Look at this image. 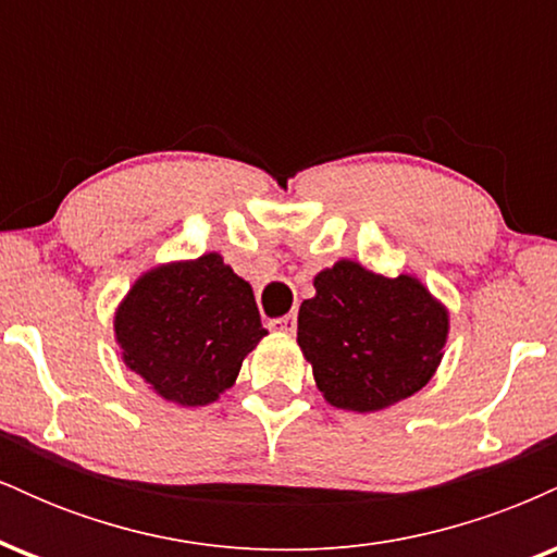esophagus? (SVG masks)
Returning a JSON list of instances; mask_svg holds the SVG:
<instances>
[{
    "instance_id": "obj_1",
    "label": "esophagus",
    "mask_w": 557,
    "mask_h": 557,
    "mask_svg": "<svg viewBox=\"0 0 557 557\" xmlns=\"http://www.w3.org/2000/svg\"><path fill=\"white\" fill-rule=\"evenodd\" d=\"M270 327L277 330V332H285V335H293L298 327L296 322V314H287V317H277V319H270Z\"/></svg>"
}]
</instances>
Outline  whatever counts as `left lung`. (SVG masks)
<instances>
[{"label":"left lung","instance_id":"1","mask_svg":"<svg viewBox=\"0 0 557 557\" xmlns=\"http://www.w3.org/2000/svg\"><path fill=\"white\" fill-rule=\"evenodd\" d=\"M314 287L298 311V345L330 406L385 411L432 380L450 311L417 274L382 277L341 259L317 274Z\"/></svg>","mask_w":557,"mask_h":557}]
</instances>
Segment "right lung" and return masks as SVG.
I'll return each mask as SVG.
<instances>
[{
  "instance_id": "right-lung-1",
  "label": "right lung",
  "mask_w": 557,
  "mask_h": 557,
  "mask_svg": "<svg viewBox=\"0 0 557 557\" xmlns=\"http://www.w3.org/2000/svg\"><path fill=\"white\" fill-rule=\"evenodd\" d=\"M112 327L125 367L185 408L220 400L267 335L253 287L216 251L146 270L114 309Z\"/></svg>"
}]
</instances>
